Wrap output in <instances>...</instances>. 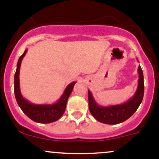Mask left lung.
Returning a JSON list of instances; mask_svg holds the SVG:
<instances>
[{"mask_svg":"<svg viewBox=\"0 0 159 159\" xmlns=\"http://www.w3.org/2000/svg\"><path fill=\"white\" fill-rule=\"evenodd\" d=\"M139 71V84L134 96L125 103L108 107L98 106L89 90V106L91 115L96 120L105 124L116 125L129 119L142 103L144 96V77L140 65Z\"/></svg>","mask_w":159,"mask_h":159,"instance_id":"left-lung-1","label":"left lung"}]
</instances>
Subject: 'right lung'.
Masks as SVG:
<instances>
[{
    "label": "right lung",
    "mask_w": 159,
    "mask_h": 159,
    "mask_svg": "<svg viewBox=\"0 0 159 159\" xmlns=\"http://www.w3.org/2000/svg\"><path fill=\"white\" fill-rule=\"evenodd\" d=\"M26 52L27 50H25L24 54L19 57L17 65V69H16L15 75H14V94H15L16 101L24 113L34 121L43 123V124L54 122V121L58 120L63 115L65 108H66L68 99L73 90L74 85L76 82L74 81L67 86L61 97L55 104H53V105H34V104L30 103L28 100L24 98L20 93V81H19L20 64H21L22 59L25 57Z\"/></svg>",
    "instance_id": "add662e5"
}]
</instances>
